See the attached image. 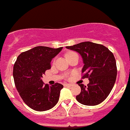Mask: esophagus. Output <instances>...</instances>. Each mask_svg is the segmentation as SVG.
<instances>
[{
  "label": "esophagus",
  "instance_id": "34e87169",
  "mask_svg": "<svg viewBox=\"0 0 130 130\" xmlns=\"http://www.w3.org/2000/svg\"><path fill=\"white\" fill-rule=\"evenodd\" d=\"M64 85L66 86V87H72V84H65Z\"/></svg>",
  "mask_w": 130,
  "mask_h": 130
}]
</instances>
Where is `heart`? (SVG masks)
<instances>
[{"label":"heart","instance_id":"b5f03b06","mask_svg":"<svg viewBox=\"0 0 130 130\" xmlns=\"http://www.w3.org/2000/svg\"><path fill=\"white\" fill-rule=\"evenodd\" d=\"M73 53H73V52H68V53H66V58H67V57H68V56H70V55H72V54H73Z\"/></svg>","mask_w":130,"mask_h":130}]
</instances>
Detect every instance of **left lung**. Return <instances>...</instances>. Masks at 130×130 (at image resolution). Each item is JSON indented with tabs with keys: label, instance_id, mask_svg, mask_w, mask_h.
I'll use <instances>...</instances> for the list:
<instances>
[{
	"label": "left lung",
	"instance_id": "left-lung-1",
	"mask_svg": "<svg viewBox=\"0 0 130 130\" xmlns=\"http://www.w3.org/2000/svg\"><path fill=\"white\" fill-rule=\"evenodd\" d=\"M66 47L81 55L84 63L82 78L89 79L87 86L78 83L81 91L76 100L85 105L101 104L110 94L117 78V64L112 53L103 45L90 42Z\"/></svg>",
	"mask_w": 130,
	"mask_h": 130
}]
</instances>
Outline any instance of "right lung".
I'll return each mask as SVG.
<instances>
[{"label":"right lung","mask_w":130,"mask_h":130,"mask_svg":"<svg viewBox=\"0 0 130 130\" xmlns=\"http://www.w3.org/2000/svg\"><path fill=\"white\" fill-rule=\"evenodd\" d=\"M62 49L35 47L21 53L15 62L13 75L16 88L23 102L35 111L49 110L58 102L62 85L57 83L49 86L44 84L42 77L51 68L52 58Z\"/></svg>","instance_id":"1"}]
</instances>
